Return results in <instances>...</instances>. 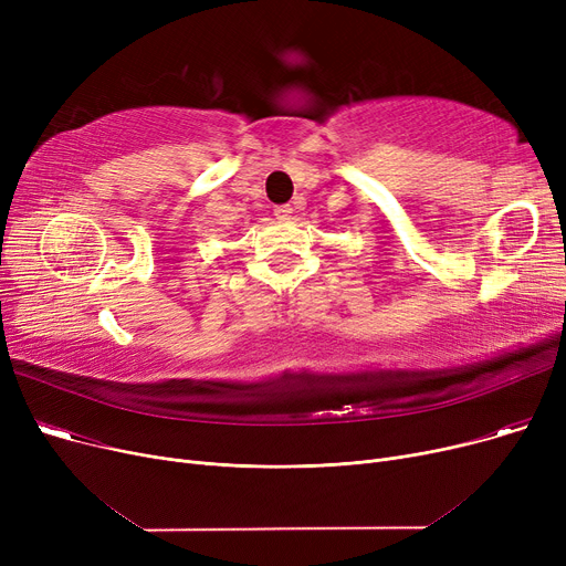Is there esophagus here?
I'll return each instance as SVG.
<instances>
[{"label": "esophagus", "instance_id": "esophagus-1", "mask_svg": "<svg viewBox=\"0 0 566 566\" xmlns=\"http://www.w3.org/2000/svg\"><path fill=\"white\" fill-rule=\"evenodd\" d=\"M291 213H293V206H291V203H282V206H275V216H277V218L286 220Z\"/></svg>", "mask_w": 566, "mask_h": 566}]
</instances>
